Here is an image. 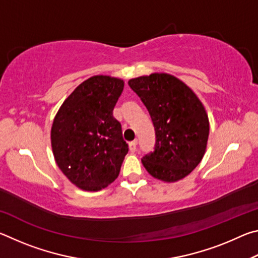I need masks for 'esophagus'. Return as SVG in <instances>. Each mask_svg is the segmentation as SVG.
<instances>
[{
	"instance_id": "1",
	"label": "esophagus",
	"mask_w": 258,
	"mask_h": 258,
	"mask_svg": "<svg viewBox=\"0 0 258 258\" xmlns=\"http://www.w3.org/2000/svg\"><path fill=\"white\" fill-rule=\"evenodd\" d=\"M137 145H138V142H137V141H132V142H130V145H128V149H130V151H131V152H135V151H137Z\"/></svg>"
}]
</instances>
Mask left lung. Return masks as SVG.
Segmentation results:
<instances>
[{
    "label": "left lung",
    "instance_id": "obj_1",
    "mask_svg": "<svg viewBox=\"0 0 258 258\" xmlns=\"http://www.w3.org/2000/svg\"><path fill=\"white\" fill-rule=\"evenodd\" d=\"M149 111L155 150L141 159L157 180L177 182L197 167L206 152L209 119L204 104L185 83L166 73L128 81Z\"/></svg>",
    "mask_w": 258,
    "mask_h": 258
}]
</instances>
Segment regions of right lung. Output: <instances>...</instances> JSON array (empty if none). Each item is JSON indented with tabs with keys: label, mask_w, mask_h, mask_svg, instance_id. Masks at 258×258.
I'll use <instances>...</instances> for the list:
<instances>
[{
	"label": "right lung",
	"mask_w": 258,
	"mask_h": 258,
	"mask_svg": "<svg viewBox=\"0 0 258 258\" xmlns=\"http://www.w3.org/2000/svg\"><path fill=\"white\" fill-rule=\"evenodd\" d=\"M124 90L120 78L97 75L81 83L61 104L51 127L55 163L85 191L107 187L128 152L112 110Z\"/></svg>",
	"instance_id": "right-lung-1"
}]
</instances>
